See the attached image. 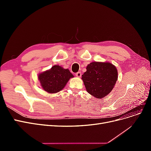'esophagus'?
<instances>
[{
  "mask_svg": "<svg viewBox=\"0 0 151 151\" xmlns=\"http://www.w3.org/2000/svg\"><path fill=\"white\" fill-rule=\"evenodd\" d=\"M76 76L77 77H81V72H78L76 73Z\"/></svg>",
  "mask_w": 151,
  "mask_h": 151,
  "instance_id": "obj_1",
  "label": "esophagus"
}]
</instances>
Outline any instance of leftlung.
Segmentation results:
<instances>
[{
    "label": "left lung",
    "mask_w": 151,
    "mask_h": 151,
    "mask_svg": "<svg viewBox=\"0 0 151 151\" xmlns=\"http://www.w3.org/2000/svg\"><path fill=\"white\" fill-rule=\"evenodd\" d=\"M116 67L108 62H93L86 67L82 80L87 92L101 99L111 93L118 79Z\"/></svg>",
    "instance_id": "8db88e82"
}]
</instances>
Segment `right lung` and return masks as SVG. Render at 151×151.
<instances>
[{"mask_svg":"<svg viewBox=\"0 0 151 151\" xmlns=\"http://www.w3.org/2000/svg\"><path fill=\"white\" fill-rule=\"evenodd\" d=\"M72 77L74 76L68 68L58 65H55L50 69L39 73L38 76L42 88L50 94L62 91Z\"/></svg>","mask_w":151,"mask_h":151,"instance_id":"1","label":"right lung"}]
</instances>
